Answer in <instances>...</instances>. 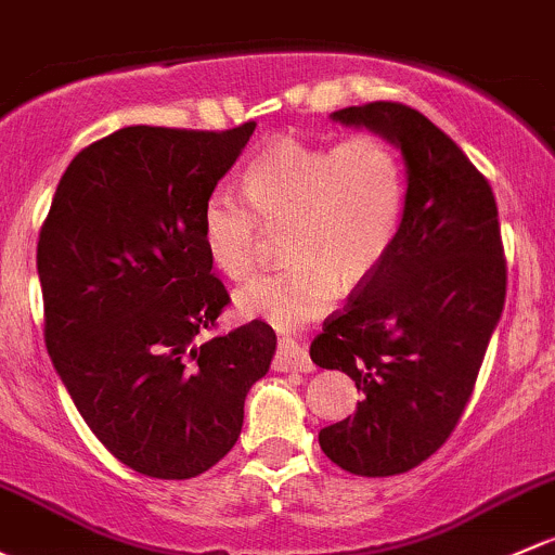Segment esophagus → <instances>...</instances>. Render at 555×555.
Masks as SVG:
<instances>
[{
	"label": "esophagus",
	"instance_id": "esophagus-1",
	"mask_svg": "<svg viewBox=\"0 0 555 555\" xmlns=\"http://www.w3.org/2000/svg\"><path fill=\"white\" fill-rule=\"evenodd\" d=\"M276 370L279 372H313V361L311 356L302 346H297L295 340H279V351H276Z\"/></svg>",
	"mask_w": 555,
	"mask_h": 555
}]
</instances>
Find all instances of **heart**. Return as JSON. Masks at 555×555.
<instances>
[{"label":"heart","mask_w":555,"mask_h":555,"mask_svg":"<svg viewBox=\"0 0 555 555\" xmlns=\"http://www.w3.org/2000/svg\"><path fill=\"white\" fill-rule=\"evenodd\" d=\"M242 196L215 191L202 209L209 260L229 279L258 268L266 231L289 262L236 293L244 317L297 326L359 287L388 260L404 218L406 178L399 154L377 135L340 143L273 140L242 175Z\"/></svg>","instance_id":"b5f03b06"}]
</instances>
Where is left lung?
Segmentation results:
<instances>
[{
    "instance_id": "left-lung-1",
    "label": "left lung",
    "mask_w": 555,
    "mask_h": 555,
    "mask_svg": "<svg viewBox=\"0 0 555 555\" xmlns=\"http://www.w3.org/2000/svg\"><path fill=\"white\" fill-rule=\"evenodd\" d=\"M332 119L393 143L406 165L399 236L380 271L311 343L364 399L319 430L324 454L356 476L406 474L457 425L505 306L492 185L452 138L404 103L340 108Z\"/></svg>"
}]
</instances>
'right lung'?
<instances>
[{
    "mask_svg": "<svg viewBox=\"0 0 555 555\" xmlns=\"http://www.w3.org/2000/svg\"><path fill=\"white\" fill-rule=\"evenodd\" d=\"M253 132L116 130L74 156L39 231L47 353L98 441L143 476L220 463L276 353L260 319L202 340L231 302L202 209Z\"/></svg>",
    "mask_w": 555,
    "mask_h": 555,
    "instance_id": "obj_1",
    "label": "right lung"
}]
</instances>
